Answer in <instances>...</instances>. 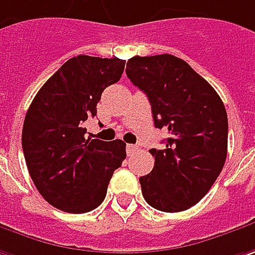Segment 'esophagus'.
Listing matches in <instances>:
<instances>
[{
  "label": "esophagus",
  "mask_w": 255,
  "mask_h": 255,
  "mask_svg": "<svg viewBox=\"0 0 255 255\" xmlns=\"http://www.w3.org/2000/svg\"><path fill=\"white\" fill-rule=\"evenodd\" d=\"M126 149H127V154L128 155H132V154H134V152H135V151H137V147H135V145H134V144H127V147H126Z\"/></svg>",
  "instance_id": "obj_1"
}]
</instances>
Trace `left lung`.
<instances>
[{
    "instance_id": "8db88e82",
    "label": "left lung",
    "mask_w": 255,
    "mask_h": 255,
    "mask_svg": "<svg viewBox=\"0 0 255 255\" xmlns=\"http://www.w3.org/2000/svg\"><path fill=\"white\" fill-rule=\"evenodd\" d=\"M127 77L148 97L154 126L168 129L164 149L151 148L152 171L141 191L152 208L177 213L197 204L224 167L228 120L216 90L170 54L132 57Z\"/></svg>"
}]
</instances>
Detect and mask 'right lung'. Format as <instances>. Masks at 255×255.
<instances>
[{"mask_svg": "<svg viewBox=\"0 0 255 255\" xmlns=\"http://www.w3.org/2000/svg\"><path fill=\"white\" fill-rule=\"evenodd\" d=\"M124 67L120 58L74 57L41 87L28 108L21 138L28 171L44 200L61 211L81 214L97 208L127 157L124 141L85 138L84 128Z\"/></svg>", "mask_w": 255, "mask_h": 255, "instance_id": "1", "label": "right lung"}]
</instances>
